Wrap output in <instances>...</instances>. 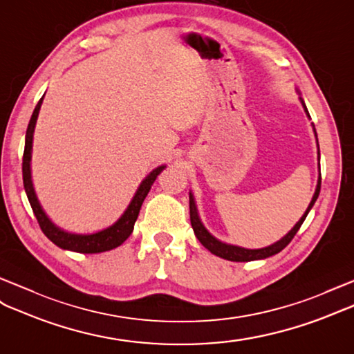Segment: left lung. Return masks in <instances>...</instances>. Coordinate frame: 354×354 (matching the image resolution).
<instances>
[{
    "label": "left lung",
    "mask_w": 354,
    "mask_h": 354,
    "mask_svg": "<svg viewBox=\"0 0 354 354\" xmlns=\"http://www.w3.org/2000/svg\"><path fill=\"white\" fill-rule=\"evenodd\" d=\"M304 102V100H301ZM305 106V103H304ZM306 109V106H305ZM306 114L309 115V112L306 109ZM317 136V135H315ZM320 187H322V176L318 177V185H317V189H315V194L313 196V201L309 203L308 209L305 212L304 216L300 218V221L296 223L295 227H292V230L288 232V234L286 237H282L279 242L273 243L270 246L267 248H263V249H245V248H239V246H232V245H227V243H222L219 242V240L214 239L209 231H207L204 228V225L201 223L200 218H198V212H196V205H195V201H194V196L192 194H189V209H191V223H192V228H194V232L196 239L200 240L201 245L204 248L209 249V251L214 255H218L221 258H225V260H230V261H254V260H263V258H267V257H272L274 254L281 252L283 248H286L292 237L296 236V232L299 231V228L301 227V223H304V221L306 219L309 210L313 209V205L315 204L317 198H318V194H320Z\"/></svg>",
    "instance_id": "left-lung-1"
}]
</instances>
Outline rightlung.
Returning <instances> with one entry per match:
<instances>
[{"instance_id":"add662e5","label":"right lung","mask_w":354,"mask_h":354,"mask_svg":"<svg viewBox=\"0 0 354 354\" xmlns=\"http://www.w3.org/2000/svg\"><path fill=\"white\" fill-rule=\"evenodd\" d=\"M41 100L34 108V112L31 115V120L28 123L27 129V135H25V149H24V158H22V176H24V187L25 192H27L28 201L31 204V209L36 214V219L39 222V225L50 242L55 243L57 246L68 249V251H75V252H82V254H97V252H105L111 251L117 246L122 245L124 240L132 234L135 221L140 214L141 205L145 200V196L150 192V187L154 183V180L160 174L165 167H158L156 169H153L150 174L145 177L141 186L138 187V191L133 196V200L129 204L126 212L123 213V216L120 218L114 225H111L109 228L94 232V234H71V232H66L63 230H59L55 227L53 222L49 221V218L45 214V212L41 210V207L37 201V196L34 194V187L31 182V169H30V160H31V147H32V132H34V126H36V120L39 115V111L41 106Z\"/></svg>"}]
</instances>
